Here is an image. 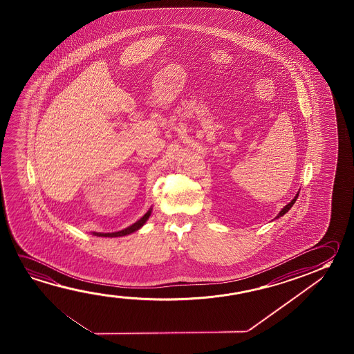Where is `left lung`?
Instances as JSON below:
<instances>
[{"mask_svg": "<svg viewBox=\"0 0 354 354\" xmlns=\"http://www.w3.org/2000/svg\"><path fill=\"white\" fill-rule=\"evenodd\" d=\"M297 197H299V192H297V194H296L295 195V197H294V198H292V200H291V201H290V203H288L286 206H285L284 209H281V211L279 212L278 216H277L275 218H279V217L284 216V214H286V212H288V211H289V209H291V207H292V205L295 203L296 200H297Z\"/></svg>", "mask_w": 354, "mask_h": 354, "instance_id": "8db88e82", "label": "left lung"}]
</instances>
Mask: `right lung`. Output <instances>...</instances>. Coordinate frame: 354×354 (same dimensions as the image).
<instances>
[{
    "label": "right lung",
    "instance_id": "right-lung-1",
    "mask_svg": "<svg viewBox=\"0 0 354 354\" xmlns=\"http://www.w3.org/2000/svg\"><path fill=\"white\" fill-rule=\"evenodd\" d=\"M151 214V209H148V212L140 218V220L137 221L136 223H133L132 226L127 227V228H124V230H122V231H118V232H112V233H100V232H93V234L95 236H99V237H123V236H127V234H131V233L136 232V231H138L140 227L145 225V222L148 221L149 218V216Z\"/></svg>",
    "mask_w": 354,
    "mask_h": 354
}]
</instances>
